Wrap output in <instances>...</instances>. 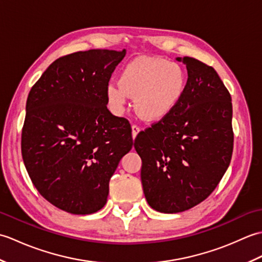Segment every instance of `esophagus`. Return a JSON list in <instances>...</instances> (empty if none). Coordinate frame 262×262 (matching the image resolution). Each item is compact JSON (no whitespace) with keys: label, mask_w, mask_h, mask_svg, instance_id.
Returning a JSON list of instances; mask_svg holds the SVG:
<instances>
[{"label":"esophagus","mask_w":262,"mask_h":262,"mask_svg":"<svg viewBox=\"0 0 262 262\" xmlns=\"http://www.w3.org/2000/svg\"><path fill=\"white\" fill-rule=\"evenodd\" d=\"M140 130H141L140 126H137V125H133V126H132V135H133V138H135V137L137 136V134H138V133H140Z\"/></svg>","instance_id":"esophagus-1"}]
</instances>
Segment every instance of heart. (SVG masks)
Wrapping results in <instances>:
<instances>
[{"label": "heart", "mask_w": 262, "mask_h": 262, "mask_svg": "<svg viewBox=\"0 0 262 262\" xmlns=\"http://www.w3.org/2000/svg\"><path fill=\"white\" fill-rule=\"evenodd\" d=\"M186 73L179 64L164 58L136 57L122 69L119 83H111L107 99L117 114L125 110L129 96L147 120H161L176 109L186 89Z\"/></svg>", "instance_id": "b5f03b06"}]
</instances>
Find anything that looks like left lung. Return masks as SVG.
<instances>
[{"mask_svg":"<svg viewBox=\"0 0 262 262\" xmlns=\"http://www.w3.org/2000/svg\"><path fill=\"white\" fill-rule=\"evenodd\" d=\"M188 80L176 109L137 135L141 179L148 205L161 213L192 208L214 191L233 152L232 99L211 66L177 57Z\"/></svg>","mask_w":262,"mask_h":262,"instance_id":"1","label":"left lung"}]
</instances>
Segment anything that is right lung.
Listing matches in <instances>:
<instances>
[{
  "mask_svg": "<svg viewBox=\"0 0 262 262\" xmlns=\"http://www.w3.org/2000/svg\"><path fill=\"white\" fill-rule=\"evenodd\" d=\"M126 51L90 49L55 60L31 88L21 152L39 193L57 208L92 214L133 147L128 120L107 108L111 74Z\"/></svg>",
  "mask_w": 262,
  "mask_h": 262,
  "instance_id": "add662e5",
  "label": "right lung"
}]
</instances>
